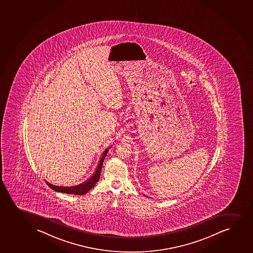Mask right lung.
Wrapping results in <instances>:
<instances>
[{
	"label": "right lung",
	"instance_id": "right-lung-1",
	"mask_svg": "<svg viewBox=\"0 0 253 253\" xmlns=\"http://www.w3.org/2000/svg\"><path fill=\"white\" fill-rule=\"evenodd\" d=\"M110 148L111 147H108L107 150H105L104 152H103V154L101 156L100 162H99L98 166L96 168L94 174L89 179H87L86 181L84 182L82 184H78V185H75V186H71V187H64V186L53 185V184L48 183L47 181H45V183L48 184L49 187L55 190V191H57V192L73 194V195H80V196L86 194L90 189H92L95 186L96 182L98 181L100 175H101V167H102L105 158L107 156V153L109 151L108 149Z\"/></svg>",
	"mask_w": 253,
	"mask_h": 253
}]
</instances>
